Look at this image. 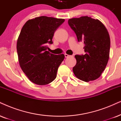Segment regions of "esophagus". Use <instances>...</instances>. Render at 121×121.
<instances>
[{
  "instance_id": "esophagus-1",
  "label": "esophagus",
  "mask_w": 121,
  "mask_h": 121,
  "mask_svg": "<svg viewBox=\"0 0 121 121\" xmlns=\"http://www.w3.org/2000/svg\"><path fill=\"white\" fill-rule=\"evenodd\" d=\"M69 56H70L69 55H68V54H66V53H65V57H69Z\"/></svg>"
}]
</instances>
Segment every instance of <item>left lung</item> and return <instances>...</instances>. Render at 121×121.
<instances>
[{
  "label": "left lung",
  "mask_w": 121,
  "mask_h": 121,
  "mask_svg": "<svg viewBox=\"0 0 121 121\" xmlns=\"http://www.w3.org/2000/svg\"><path fill=\"white\" fill-rule=\"evenodd\" d=\"M68 23L78 41L84 42L86 53L75 56L76 64L73 69L74 74L85 82L96 80L109 60L111 42L108 30L100 21L88 16L69 19Z\"/></svg>",
  "instance_id": "8db88e82"
}]
</instances>
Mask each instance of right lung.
Instances as JSON below:
<instances>
[{
  "label": "right lung",
  "mask_w": 121,
  "mask_h": 121,
  "mask_svg": "<svg viewBox=\"0 0 121 121\" xmlns=\"http://www.w3.org/2000/svg\"><path fill=\"white\" fill-rule=\"evenodd\" d=\"M64 21L41 16L28 20L21 30L17 43L18 61L27 78L36 84H48L56 78L65 56L50 53L47 45L53 43V34Z\"/></svg>",
  "instance_id": "1"
}]
</instances>
